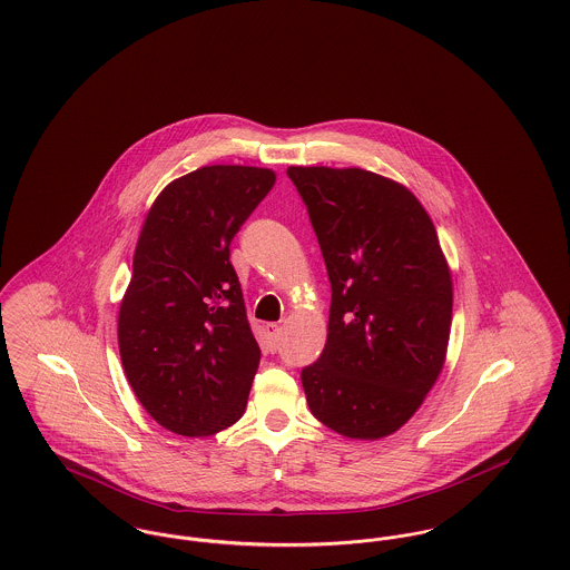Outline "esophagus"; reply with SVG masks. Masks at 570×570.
Listing matches in <instances>:
<instances>
[{"label": "esophagus", "instance_id": "1", "mask_svg": "<svg viewBox=\"0 0 570 570\" xmlns=\"http://www.w3.org/2000/svg\"><path fill=\"white\" fill-rule=\"evenodd\" d=\"M268 337L273 340V344L279 342V334H282V327L277 323H268L267 325Z\"/></svg>", "mask_w": 570, "mask_h": 570}]
</instances>
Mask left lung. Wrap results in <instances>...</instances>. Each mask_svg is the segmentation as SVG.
<instances>
[{"instance_id": "obj_1", "label": "left lung", "mask_w": 570, "mask_h": 570, "mask_svg": "<svg viewBox=\"0 0 570 570\" xmlns=\"http://www.w3.org/2000/svg\"><path fill=\"white\" fill-rule=\"evenodd\" d=\"M332 284L327 342L302 370L316 420L340 435H392L443 368L452 277L435 226L399 183L360 168H288Z\"/></svg>"}]
</instances>
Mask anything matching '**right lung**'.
Instances as JSON below:
<instances>
[{
    "label": "right lung",
    "mask_w": 570,
    "mask_h": 570,
    "mask_svg": "<svg viewBox=\"0 0 570 570\" xmlns=\"http://www.w3.org/2000/svg\"><path fill=\"white\" fill-rule=\"evenodd\" d=\"M273 183L271 169L206 166L169 183L148 210L118 344L137 401L171 433L215 435L247 406L261 346L230 243Z\"/></svg>",
    "instance_id": "add662e5"
}]
</instances>
